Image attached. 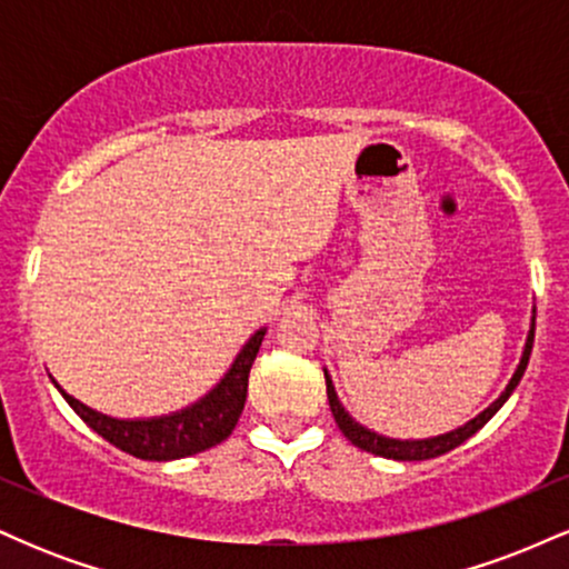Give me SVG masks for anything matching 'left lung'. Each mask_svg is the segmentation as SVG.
Wrapping results in <instances>:
<instances>
[{
    "instance_id": "1",
    "label": "left lung",
    "mask_w": 569,
    "mask_h": 569,
    "mask_svg": "<svg viewBox=\"0 0 569 569\" xmlns=\"http://www.w3.org/2000/svg\"><path fill=\"white\" fill-rule=\"evenodd\" d=\"M532 342H535V318H532V326H530V335H527V345H525V352H521V361L519 367H516L511 382H508V388L502 390L498 401L492 403V407H487L481 411L479 417H473L471 422H466L462 428L452 430V433H443V436H436V439H420V441H398V439H385V436L375 433V430L358 426L356 420L345 411L342 403H339L337 398V390L335 385H331L329 375H326V396H329V407H331V415H335L339 430L345 433V439L356 443L358 449H363V452H371V455H380V457H390V460H430V457H439L443 452H452L455 447H460L462 441L471 439L479 428H485L489 420H492V415L498 411L502 403L508 401V396L513 393V388L519 385L521 375H525L527 363H530V352H532Z\"/></svg>"
}]
</instances>
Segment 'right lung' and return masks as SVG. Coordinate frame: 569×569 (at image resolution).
I'll return each instance as SVG.
<instances>
[{
	"label": "right lung",
	"mask_w": 569,
	"mask_h": 569,
	"mask_svg": "<svg viewBox=\"0 0 569 569\" xmlns=\"http://www.w3.org/2000/svg\"><path fill=\"white\" fill-rule=\"evenodd\" d=\"M262 339L264 329H259L248 339L246 348L238 352L224 380L206 398H200L192 407L166 417H152V420H117V417H107L101 411L84 407L82 401L61 390V385H56V388L67 398L69 407L82 417L84 426L93 428L101 439L114 443L122 452L141 457V460H179V457L217 447L238 426L240 411L246 407L248 371L253 367Z\"/></svg>",
	"instance_id": "right-lung-1"
}]
</instances>
